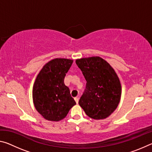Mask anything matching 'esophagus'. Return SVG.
<instances>
[{"label": "esophagus", "mask_w": 152, "mask_h": 152, "mask_svg": "<svg viewBox=\"0 0 152 152\" xmlns=\"http://www.w3.org/2000/svg\"><path fill=\"white\" fill-rule=\"evenodd\" d=\"M74 100H75V101H76V104H78V101H79V99H78V98H77V97L74 98Z\"/></svg>", "instance_id": "obj_1"}]
</instances>
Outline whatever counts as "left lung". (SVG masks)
Segmentation results:
<instances>
[{"instance_id":"obj_1","label":"left lung","mask_w":152,"mask_h":152,"mask_svg":"<svg viewBox=\"0 0 152 152\" xmlns=\"http://www.w3.org/2000/svg\"><path fill=\"white\" fill-rule=\"evenodd\" d=\"M76 63L86 80L80 106L92 119H106L117 109L121 96V85L117 73L99 56L78 59Z\"/></svg>"}]
</instances>
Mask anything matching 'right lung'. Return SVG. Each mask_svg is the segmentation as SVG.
Listing matches in <instances>:
<instances>
[{
    "label": "right lung",
    "instance_id": "1",
    "mask_svg": "<svg viewBox=\"0 0 152 152\" xmlns=\"http://www.w3.org/2000/svg\"><path fill=\"white\" fill-rule=\"evenodd\" d=\"M72 63L70 59H53L37 74L33 86V101L36 110L46 120L61 121L76 104L64 82Z\"/></svg>",
    "mask_w": 152,
    "mask_h": 152
}]
</instances>
